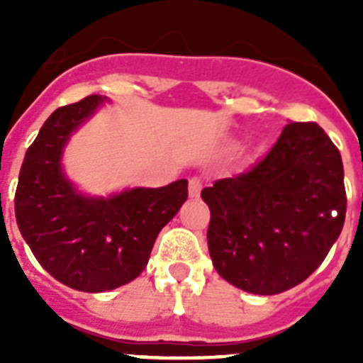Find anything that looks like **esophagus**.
<instances>
[{"mask_svg": "<svg viewBox=\"0 0 363 363\" xmlns=\"http://www.w3.org/2000/svg\"><path fill=\"white\" fill-rule=\"evenodd\" d=\"M201 192V179L200 178H191L189 179V196L198 198Z\"/></svg>", "mask_w": 363, "mask_h": 363, "instance_id": "obj_1", "label": "esophagus"}]
</instances>
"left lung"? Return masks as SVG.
<instances>
[{"label": "left lung", "instance_id": "1", "mask_svg": "<svg viewBox=\"0 0 363 363\" xmlns=\"http://www.w3.org/2000/svg\"><path fill=\"white\" fill-rule=\"evenodd\" d=\"M201 198L218 274L247 293H284L320 267L342 233V156L316 123H289L258 165L218 179Z\"/></svg>", "mask_w": 363, "mask_h": 363}]
</instances>
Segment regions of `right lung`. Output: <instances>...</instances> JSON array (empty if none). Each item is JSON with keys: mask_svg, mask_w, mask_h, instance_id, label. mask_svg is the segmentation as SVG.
I'll list each match as a JSON object with an SVG mask.
<instances>
[{"mask_svg": "<svg viewBox=\"0 0 363 363\" xmlns=\"http://www.w3.org/2000/svg\"><path fill=\"white\" fill-rule=\"evenodd\" d=\"M104 101L92 94L50 114L25 154L14 198L19 233L41 267L83 293L112 291L140 277L160 230L187 200V179L89 196L67 178L63 150Z\"/></svg>", "mask_w": 363, "mask_h": 363, "instance_id": "obj_1", "label": "right lung"}]
</instances>
